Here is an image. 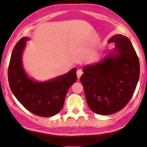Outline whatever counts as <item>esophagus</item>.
Wrapping results in <instances>:
<instances>
[{
	"instance_id": "esophagus-1",
	"label": "esophagus",
	"mask_w": 147,
	"mask_h": 147,
	"mask_svg": "<svg viewBox=\"0 0 147 147\" xmlns=\"http://www.w3.org/2000/svg\"><path fill=\"white\" fill-rule=\"evenodd\" d=\"M77 76H78V78L80 79L81 76L82 75V74L83 73V70L81 69H79L77 70Z\"/></svg>"
}]
</instances>
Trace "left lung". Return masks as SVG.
I'll list each match as a JSON object with an SVG mask.
<instances>
[{
  "label": "left lung",
  "mask_w": 147,
  "mask_h": 147,
  "mask_svg": "<svg viewBox=\"0 0 147 147\" xmlns=\"http://www.w3.org/2000/svg\"><path fill=\"white\" fill-rule=\"evenodd\" d=\"M108 43H115L116 54L85 67L80 78L90 109L101 115L114 114L125 107L140 76L138 57L129 38L115 35Z\"/></svg>",
  "instance_id": "8db88e82"
}]
</instances>
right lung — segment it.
I'll list each match as a JSON object with an SVG mask.
<instances>
[{
  "label": "right lung",
  "mask_w": 147,
  "mask_h": 147,
  "mask_svg": "<svg viewBox=\"0 0 147 147\" xmlns=\"http://www.w3.org/2000/svg\"><path fill=\"white\" fill-rule=\"evenodd\" d=\"M28 39H20L12 51L8 68L9 86L16 98L28 111L39 116H52L61 111L69 88L76 82V69L47 82H33L26 75L21 62Z\"/></svg>",
  "instance_id": "add662e5"
}]
</instances>
